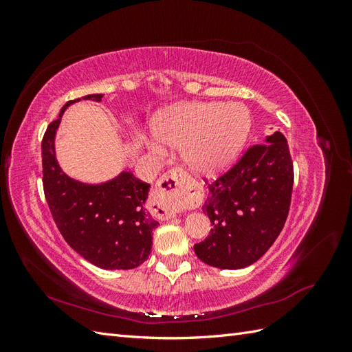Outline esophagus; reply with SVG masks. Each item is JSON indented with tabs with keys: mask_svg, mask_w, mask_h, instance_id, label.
I'll use <instances>...</instances> for the list:
<instances>
[{
	"mask_svg": "<svg viewBox=\"0 0 352 352\" xmlns=\"http://www.w3.org/2000/svg\"><path fill=\"white\" fill-rule=\"evenodd\" d=\"M192 184L189 176L182 168H172L158 179L155 190L151 195V204L155 210L151 212L162 211V217L172 219L176 214V208L185 206L192 198ZM160 216V214H158Z\"/></svg>",
	"mask_w": 352,
	"mask_h": 352,
	"instance_id": "obj_1",
	"label": "esophagus"
}]
</instances>
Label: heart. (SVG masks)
Returning a JSON list of instances; mask_svg holds the SVG:
<instances>
[{"mask_svg": "<svg viewBox=\"0 0 352 352\" xmlns=\"http://www.w3.org/2000/svg\"><path fill=\"white\" fill-rule=\"evenodd\" d=\"M250 116L239 104H182L160 114L154 133L160 142L183 148L186 164L202 175L225 168L239 153ZM155 151L162 148L154 145Z\"/></svg>", "mask_w": 352, "mask_h": 352, "instance_id": "obj_1", "label": "heart"}]
</instances>
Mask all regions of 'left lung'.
Wrapping results in <instances>:
<instances>
[{
  "label": "left lung",
  "mask_w": 352,
  "mask_h": 352,
  "mask_svg": "<svg viewBox=\"0 0 352 352\" xmlns=\"http://www.w3.org/2000/svg\"><path fill=\"white\" fill-rule=\"evenodd\" d=\"M294 164L280 132L251 145L208 185L202 211L212 229L194 245L197 257L217 269H242L265 254L289 212Z\"/></svg>",
  "instance_id": "obj_1"
}]
</instances>
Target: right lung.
<instances>
[{
    "label": "right lung",
    "mask_w": 352,
    "mask_h": 352,
    "mask_svg": "<svg viewBox=\"0 0 352 352\" xmlns=\"http://www.w3.org/2000/svg\"><path fill=\"white\" fill-rule=\"evenodd\" d=\"M102 94L83 100L101 101ZM65 104L42 138V184L50 211L65 241L85 260L105 270H129L142 264L153 247L158 226L145 208L150 185L123 172L101 185H88L69 177L60 168L54 138Z\"/></svg>",
    "instance_id": "add662e5"
}]
</instances>
